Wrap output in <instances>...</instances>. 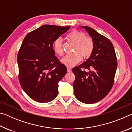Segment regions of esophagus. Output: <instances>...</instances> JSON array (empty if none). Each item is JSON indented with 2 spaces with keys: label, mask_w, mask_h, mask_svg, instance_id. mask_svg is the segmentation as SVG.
<instances>
[{
  "label": "esophagus",
  "mask_w": 132,
  "mask_h": 132,
  "mask_svg": "<svg viewBox=\"0 0 132 132\" xmlns=\"http://www.w3.org/2000/svg\"><path fill=\"white\" fill-rule=\"evenodd\" d=\"M67 71H68V72L70 73V72H71V69H70L69 68H67Z\"/></svg>",
  "instance_id": "obj_1"
}]
</instances>
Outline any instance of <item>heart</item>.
<instances>
[{
	"instance_id": "b5f03b06",
	"label": "heart",
	"mask_w": 132,
	"mask_h": 132,
	"mask_svg": "<svg viewBox=\"0 0 132 132\" xmlns=\"http://www.w3.org/2000/svg\"><path fill=\"white\" fill-rule=\"evenodd\" d=\"M67 38L75 44L74 53L67 55L62 58L61 62L64 65L73 67L81 61L82 56L84 59H88L92 55L95 47L94 41L91 37L86 36L85 32L74 30L68 33ZM52 48L55 54L63 55V41L61 37H57L53 41Z\"/></svg>"
}]
</instances>
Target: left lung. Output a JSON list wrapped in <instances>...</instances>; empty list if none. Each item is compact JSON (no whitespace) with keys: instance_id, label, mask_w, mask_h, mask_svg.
<instances>
[{"instance_id":"obj_1","label":"left lung","mask_w":132,"mask_h":132,"mask_svg":"<svg viewBox=\"0 0 132 132\" xmlns=\"http://www.w3.org/2000/svg\"><path fill=\"white\" fill-rule=\"evenodd\" d=\"M95 44L92 55L72 71L75 75L73 88L76 97L85 104H94L105 97L112 87L117 70V58L113 44L93 28L81 26ZM85 69L88 70L87 72Z\"/></svg>"}]
</instances>
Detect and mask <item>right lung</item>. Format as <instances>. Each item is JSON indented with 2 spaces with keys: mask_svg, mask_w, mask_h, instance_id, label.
<instances>
[{
  "mask_svg": "<svg viewBox=\"0 0 132 132\" xmlns=\"http://www.w3.org/2000/svg\"><path fill=\"white\" fill-rule=\"evenodd\" d=\"M70 27L43 25L29 32L22 42L17 55L20 84L35 101L45 103L57 97L58 82L67 69L55 56L52 44Z\"/></svg>",
  "mask_w": 132,
  "mask_h": 132,
  "instance_id": "1",
  "label": "right lung"
}]
</instances>
